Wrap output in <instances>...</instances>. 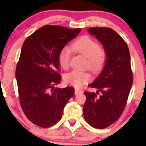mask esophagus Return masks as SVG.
<instances>
[{"label": "esophagus", "mask_w": 146, "mask_h": 146, "mask_svg": "<svg viewBox=\"0 0 146 146\" xmlns=\"http://www.w3.org/2000/svg\"><path fill=\"white\" fill-rule=\"evenodd\" d=\"M82 93V91L80 90H78V89H75V95H78Z\"/></svg>", "instance_id": "esophagus-1"}]
</instances>
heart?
<instances>
[{"mask_svg":"<svg viewBox=\"0 0 146 146\" xmlns=\"http://www.w3.org/2000/svg\"><path fill=\"white\" fill-rule=\"evenodd\" d=\"M75 51L88 58L89 68L98 70L102 67L105 60V52L100 48L97 42L88 36H82L72 44ZM70 51L68 47L61 48L58 54V61L61 67L68 69L70 65ZM65 82L76 88H80L90 80V76L85 72L73 70L65 76Z\"/></svg>","mask_w":146,"mask_h":146,"instance_id":"b5f03b06","label":"heart"}]
</instances>
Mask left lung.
<instances>
[{"label": "left lung", "mask_w": 146, "mask_h": 146, "mask_svg": "<svg viewBox=\"0 0 146 146\" xmlns=\"http://www.w3.org/2000/svg\"><path fill=\"white\" fill-rule=\"evenodd\" d=\"M88 31L101 42L107 59L100 74L89 85L98 90L96 93L84 92L83 115L91 126L102 129L114 123L126 107L133 83L130 53L124 40L112 29L90 27Z\"/></svg>", "instance_id": "1"}]
</instances>
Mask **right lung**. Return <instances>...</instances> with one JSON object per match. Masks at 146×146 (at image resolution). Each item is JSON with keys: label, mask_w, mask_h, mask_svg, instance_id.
I'll return each mask as SVG.
<instances>
[{"label": "right lung", "mask_w": 146, "mask_h": 146, "mask_svg": "<svg viewBox=\"0 0 146 146\" xmlns=\"http://www.w3.org/2000/svg\"><path fill=\"white\" fill-rule=\"evenodd\" d=\"M81 31L45 25L23 43L15 77L19 99L30 121L42 128L52 126L62 117L64 107L74 95L72 87L54 88L60 83L58 54Z\"/></svg>", "instance_id": "1"}]
</instances>
